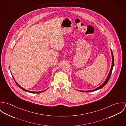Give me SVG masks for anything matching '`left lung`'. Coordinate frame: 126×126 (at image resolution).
<instances>
[{
	"instance_id": "left-lung-1",
	"label": "left lung",
	"mask_w": 126,
	"mask_h": 126,
	"mask_svg": "<svg viewBox=\"0 0 126 126\" xmlns=\"http://www.w3.org/2000/svg\"><path fill=\"white\" fill-rule=\"evenodd\" d=\"M110 51H111V59H112V61H111V67H110V72L108 74V76L106 78V79H105V80L104 81V82L100 85L99 86V87H98L97 88L94 89V90H89V91H81V90H78L79 91H80V92H94V91H96V90H99V89H100L101 88H102V87H103L108 82L110 78V75H111V72H112V69H113V65H114V59H113V53L112 52V50L111 49H110Z\"/></svg>"
}]
</instances>
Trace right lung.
<instances>
[{
  "label": "right lung",
  "mask_w": 126,
  "mask_h": 126,
  "mask_svg": "<svg viewBox=\"0 0 126 126\" xmlns=\"http://www.w3.org/2000/svg\"><path fill=\"white\" fill-rule=\"evenodd\" d=\"M12 76H13V79H14V80H15V81H16V84H17V85L18 86V87H19V88H20L21 89H22L23 90H24V91H26V92H29V93H42V92H44V91H45L46 90H47L48 88H47V89H46V90H43V91H38V92H33V91H29V90H26V89H24V88H23V87H22L21 86H20L19 84H18V83L16 81V80H15V78H14V77H13V76L12 75Z\"/></svg>",
  "instance_id": "obj_1"
}]
</instances>
